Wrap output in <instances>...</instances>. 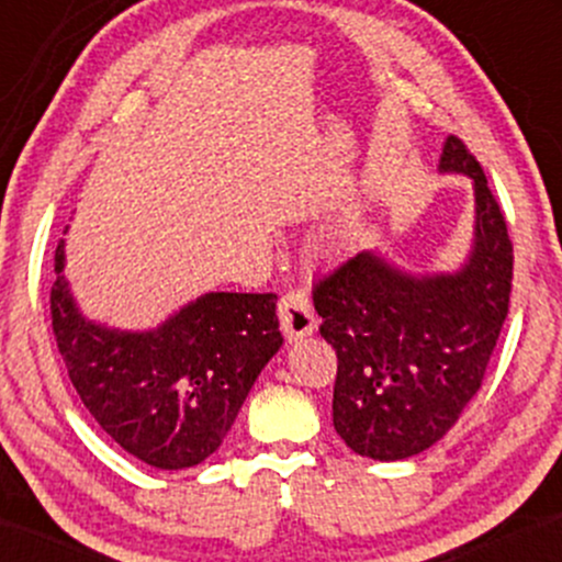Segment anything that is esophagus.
Listing matches in <instances>:
<instances>
[{
    "label": "esophagus",
    "instance_id": "esophagus-1",
    "mask_svg": "<svg viewBox=\"0 0 562 562\" xmlns=\"http://www.w3.org/2000/svg\"><path fill=\"white\" fill-rule=\"evenodd\" d=\"M277 312H280V327L285 333L288 340L306 338L317 330V314H314L312 303L301 290H290L277 303Z\"/></svg>",
    "mask_w": 562,
    "mask_h": 562
}]
</instances>
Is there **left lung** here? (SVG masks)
I'll return each instance as SVG.
<instances>
[{
	"instance_id": "1",
	"label": "left lung",
	"mask_w": 562,
	"mask_h": 562,
	"mask_svg": "<svg viewBox=\"0 0 562 562\" xmlns=\"http://www.w3.org/2000/svg\"><path fill=\"white\" fill-rule=\"evenodd\" d=\"M438 173L473 179V243L454 272L415 274L380 250L322 274L312 290L335 348L333 425L346 447L380 462L430 449L481 389L513 288V243L486 177L457 137Z\"/></svg>"
}]
</instances>
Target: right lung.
Wrapping results in <instances>:
<instances>
[{
  "mask_svg": "<svg viewBox=\"0 0 562 562\" xmlns=\"http://www.w3.org/2000/svg\"><path fill=\"white\" fill-rule=\"evenodd\" d=\"M55 250L53 330L68 378L100 428L158 470L195 468L222 447L280 351L274 293H203L160 325L121 330L81 312Z\"/></svg>",
  "mask_w": 562,
  "mask_h": 562,
  "instance_id": "1",
  "label": "right lung"
}]
</instances>
